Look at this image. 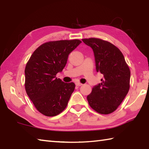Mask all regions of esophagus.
<instances>
[{
  "mask_svg": "<svg viewBox=\"0 0 149 149\" xmlns=\"http://www.w3.org/2000/svg\"><path fill=\"white\" fill-rule=\"evenodd\" d=\"M82 85H83V84L79 83V82H76V83H75V85L78 86H81Z\"/></svg>",
  "mask_w": 149,
  "mask_h": 149,
  "instance_id": "esophagus-1",
  "label": "esophagus"
}]
</instances>
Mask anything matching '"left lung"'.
Segmentation results:
<instances>
[{
    "label": "left lung",
    "instance_id": "left-lung-1",
    "mask_svg": "<svg viewBox=\"0 0 149 149\" xmlns=\"http://www.w3.org/2000/svg\"><path fill=\"white\" fill-rule=\"evenodd\" d=\"M93 49L96 69L104 75L101 83L87 96L88 104L96 112L107 115L117 109L130 89V70L117 47L99 38L82 39Z\"/></svg>",
    "mask_w": 149,
    "mask_h": 149
}]
</instances>
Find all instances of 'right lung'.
Segmentation results:
<instances>
[{
	"instance_id": "1",
	"label": "right lung",
	"mask_w": 149,
	"mask_h": 149,
	"mask_svg": "<svg viewBox=\"0 0 149 149\" xmlns=\"http://www.w3.org/2000/svg\"><path fill=\"white\" fill-rule=\"evenodd\" d=\"M81 42L58 40L43 44L32 53L25 70V90L42 114L53 117L65 109L75 84L56 77L65 67L69 54Z\"/></svg>"
}]
</instances>
